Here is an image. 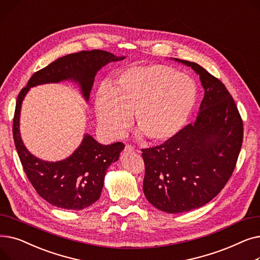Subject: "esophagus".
<instances>
[{
	"instance_id": "34e87169",
	"label": "esophagus",
	"mask_w": 260,
	"mask_h": 260,
	"mask_svg": "<svg viewBox=\"0 0 260 260\" xmlns=\"http://www.w3.org/2000/svg\"><path fill=\"white\" fill-rule=\"evenodd\" d=\"M134 146H132V145H129V144H126L125 145V151H128V152H132V151H134Z\"/></svg>"
}]
</instances>
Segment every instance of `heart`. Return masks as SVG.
<instances>
[{"instance_id":"heart-1","label":"heart","mask_w":260,"mask_h":260,"mask_svg":"<svg viewBox=\"0 0 260 260\" xmlns=\"http://www.w3.org/2000/svg\"><path fill=\"white\" fill-rule=\"evenodd\" d=\"M197 102V87L175 68L153 64L134 66L118 74L112 86L102 85L95 97V115L101 129L117 139L136 125L154 142L178 134Z\"/></svg>"}]
</instances>
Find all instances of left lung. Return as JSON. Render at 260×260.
<instances>
[{"mask_svg":"<svg viewBox=\"0 0 260 260\" xmlns=\"http://www.w3.org/2000/svg\"><path fill=\"white\" fill-rule=\"evenodd\" d=\"M204 97L195 123L155 147L142 149L143 192L160 211L198 209L219 194L234 172L243 139V122L222 82L197 63Z\"/></svg>","mask_w":260,"mask_h":260,"instance_id":"obj_1","label":"left lung"}]
</instances>
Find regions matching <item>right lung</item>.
<instances>
[{
  "label": "right lung",
  "mask_w": 260,
  "mask_h": 260,
  "mask_svg": "<svg viewBox=\"0 0 260 260\" xmlns=\"http://www.w3.org/2000/svg\"><path fill=\"white\" fill-rule=\"evenodd\" d=\"M123 59L125 58L99 49L67 54L35 73L18 95L12 123L17 152L27 178L37 193L52 206L65 210H82L97 201L106 170L118 160L124 144L116 142L102 145L85 135L81 145L65 160L47 162L36 158L27 151L20 136L19 120L25 94L32 86L70 79L78 82L83 97L88 100L97 72L109 62Z\"/></svg>",
  "instance_id": "right-lung-1"
}]
</instances>
